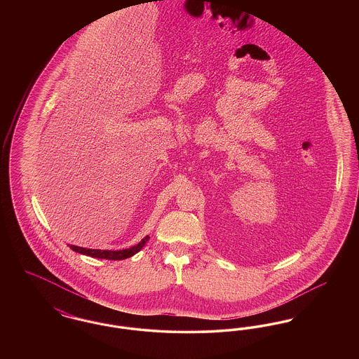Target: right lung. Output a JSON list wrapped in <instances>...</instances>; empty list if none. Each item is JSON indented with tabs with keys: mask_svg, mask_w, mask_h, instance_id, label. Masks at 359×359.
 <instances>
[{
	"mask_svg": "<svg viewBox=\"0 0 359 359\" xmlns=\"http://www.w3.org/2000/svg\"><path fill=\"white\" fill-rule=\"evenodd\" d=\"M148 239H149V236H147L145 238L141 239L135 246L128 248V249H122V250L86 249V248H79V246H75V245H71L69 248L74 252H76V253H81V255H85V256L94 257V258H101V259H125V258H129V257L135 256L136 253H138L145 246Z\"/></svg>",
	"mask_w": 359,
	"mask_h": 359,
	"instance_id": "obj_1",
	"label": "right lung"
}]
</instances>
